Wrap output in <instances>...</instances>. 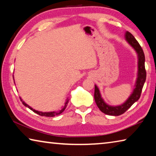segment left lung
<instances>
[{"mask_svg": "<svg viewBox=\"0 0 156 156\" xmlns=\"http://www.w3.org/2000/svg\"><path fill=\"white\" fill-rule=\"evenodd\" d=\"M125 38L126 41L133 47L134 49L136 50V52L138 53V78H137L136 83V88L134 89L133 93L129 98L128 100L125 102V103L119 105V106H109L106 104L102 98L100 96V91L98 88L97 87L96 85H95V90H94V99L95 102L97 105L98 107L99 108L100 110L102 113H105L107 115H120L122 113H125L126 110L130 108L134 102L138 101V99L140 97L142 93V88H143L144 82L146 80V69H145L144 61L145 57L143 50H142L141 46L140 45L138 42L136 41V39L134 38V36L132 34L126 31Z\"/></svg>", "mask_w": 156, "mask_h": 156, "instance_id": "obj_1", "label": "left lung"}]
</instances>
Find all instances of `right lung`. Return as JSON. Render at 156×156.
Instances as JSON below:
<instances>
[{
    "instance_id": "add662e5",
    "label": "right lung",
    "mask_w": 156,
    "mask_h": 156,
    "mask_svg": "<svg viewBox=\"0 0 156 156\" xmlns=\"http://www.w3.org/2000/svg\"><path fill=\"white\" fill-rule=\"evenodd\" d=\"M22 102H23V104L24 105L25 107H27L29 109H30L31 111H33L34 113H37V114L40 115L41 116H45V117H53V116L59 115V114H60V113L64 112V110L66 109V107H67V104H68V102H69V100H67V101H66L65 104V106L62 108L61 110L58 111V112H38V111H36L35 109H33L32 108L30 107V106H29V105H27L26 103H25V102H23V101H22Z\"/></svg>"
}]
</instances>
